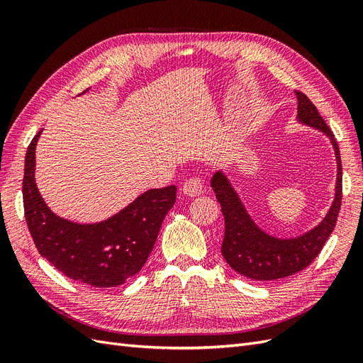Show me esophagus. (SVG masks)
<instances>
[{
    "label": "esophagus",
    "instance_id": "34e87169",
    "mask_svg": "<svg viewBox=\"0 0 363 363\" xmlns=\"http://www.w3.org/2000/svg\"><path fill=\"white\" fill-rule=\"evenodd\" d=\"M183 192L189 196L201 195L204 192V182L199 177V175H192L183 184Z\"/></svg>",
    "mask_w": 363,
    "mask_h": 363
}]
</instances>
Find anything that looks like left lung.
Here are the masks:
<instances>
[{
    "mask_svg": "<svg viewBox=\"0 0 363 363\" xmlns=\"http://www.w3.org/2000/svg\"><path fill=\"white\" fill-rule=\"evenodd\" d=\"M295 94L298 100V119L306 125L324 131L335 147L337 162L336 194L330 211L323 219V223L311 230L309 233L295 239H277L269 236L252 223L223 172H216L211 182L216 194V200L221 204V212L225 221L224 240L221 245L223 256L236 272L252 280H277L292 276V274L309 267L320 255L325 240L335 230L340 201H342V163H340L335 135L307 95L300 91H295Z\"/></svg>",
    "mask_w": 363,
    "mask_h": 363,
    "instance_id": "left-lung-1",
    "label": "left lung"
}]
</instances>
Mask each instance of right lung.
<instances>
[{"label":"right lung","instance_id":"right-lung-1","mask_svg":"<svg viewBox=\"0 0 363 363\" xmlns=\"http://www.w3.org/2000/svg\"><path fill=\"white\" fill-rule=\"evenodd\" d=\"M30 142L23 180L26 221L42 257L62 274L94 288H112L136 276L156 244L177 188L151 189L107 221L75 224L54 215L35 183V150Z\"/></svg>","mask_w":363,"mask_h":363}]
</instances>
